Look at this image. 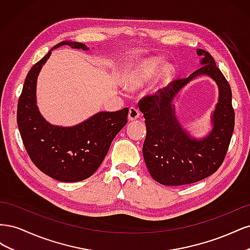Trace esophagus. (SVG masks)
Returning a JSON list of instances; mask_svg holds the SVG:
<instances>
[{
  "instance_id": "esophagus-1",
  "label": "esophagus",
  "mask_w": 250,
  "mask_h": 250,
  "mask_svg": "<svg viewBox=\"0 0 250 250\" xmlns=\"http://www.w3.org/2000/svg\"><path fill=\"white\" fill-rule=\"evenodd\" d=\"M140 117V110L135 107H130L129 112H128V119L130 121L137 120Z\"/></svg>"
}]
</instances>
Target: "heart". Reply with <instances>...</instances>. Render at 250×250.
<instances>
[{"instance_id":"obj_1","label":"heart","mask_w":250,"mask_h":250,"mask_svg":"<svg viewBox=\"0 0 250 250\" xmlns=\"http://www.w3.org/2000/svg\"><path fill=\"white\" fill-rule=\"evenodd\" d=\"M158 74L157 79L161 84H166L174 75V67L170 64L162 66V62L155 57L140 60L133 63L125 73L123 83L127 88H135L145 84Z\"/></svg>"}]
</instances>
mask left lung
I'll return each mask as SVG.
<instances>
[{"mask_svg": "<svg viewBox=\"0 0 250 250\" xmlns=\"http://www.w3.org/2000/svg\"><path fill=\"white\" fill-rule=\"evenodd\" d=\"M197 55L202 65L198 70L139 102L147 128L144 160L150 175L165 186L190 185L214 174L224 161L233 132L234 111L229 82L208 52L198 49ZM200 74H208L216 81L219 99L212 116V131L198 140L181 127L171 102L181 88Z\"/></svg>", "mask_w": 250, "mask_h": 250, "instance_id": "1", "label": "left lung"}]
</instances>
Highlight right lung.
<instances>
[{"instance_id": "1", "label": "right lung", "mask_w": 250, "mask_h": 250, "mask_svg": "<svg viewBox=\"0 0 250 250\" xmlns=\"http://www.w3.org/2000/svg\"><path fill=\"white\" fill-rule=\"evenodd\" d=\"M62 46L88 50L82 42L64 41L53 47L29 71L18 103V126L33 164L50 177L76 183L90 177L100 167L110 144L127 123L128 108L100 111L72 127L48 123L36 105V80L51 51Z\"/></svg>"}]
</instances>
